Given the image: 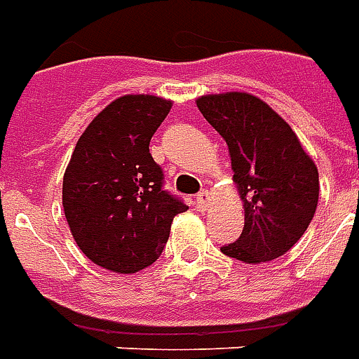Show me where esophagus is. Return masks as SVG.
Listing matches in <instances>:
<instances>
[{"label": "esophagus", "instance_id": "esophagus-1", "mask_svg": "<svg viewBox=\"0 0 359 359\" xmlns=\"http://www.w3.org/2000/svg\"><path fill=\"white\" fill-rule=\"evenodd\" d=\"M195 205H197V210H208V205H210V195H208V191H201V193H198Z\"/></svg>", "mask_w": 359, "mask_h": 359}]
</instances>
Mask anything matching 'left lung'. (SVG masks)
Here are the masks:
<instances>
[{
    "label": "left lung",
    "instance_id": "1",
    "mask_svg": "<svg viewBox=\"0 0 359 359\" xmlns=\"http://www.w3.org/2000/svg\"><path fill=\"white\" fill-rule=\"evenodd\" d=\"M197 107L226 140L245 206L243 233L222 252L247 264L283 256L304 235L318 208L316 164L290 126L258 97L229 91L198 97Z\"/></svg>",
    "mask_w": 359,
    "mask_h": 359
}]
</instances>
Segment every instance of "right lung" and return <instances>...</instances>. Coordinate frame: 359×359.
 I'll return each instance as SVG.
<instances>
[{
    "mask_svg": "<svg viewBox=\"0 0 359 359\" xmlns=\"http://www.w3.org/2000/svg\"><path fill=\"white\" fill-rule=\"evenodd\" d=\"M172 101L124 95L91 120L62 177V208L76 245L91 262L118 273L147 268L166 247L172 219L187 210L164 189L149 153Z\"/></svg>",
    "mask_w": 359,
    "mask_h": 359,
    "instance_id": "add662e5",
    "label": "right lung"
}]
</instances>
